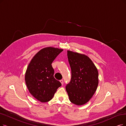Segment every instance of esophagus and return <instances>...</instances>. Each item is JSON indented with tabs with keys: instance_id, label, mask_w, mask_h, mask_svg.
I'll use <instances>...</instances> for the list:
<instances>
[{
	"instance_id": "obj_1",
	"label": "esophagus",
	"mask_w": 126,
	"mask_h": 126,
	"mask_svg": "<svg viewBox=\"0 0 126 126\" xmlns=\"http://www.w3.org/2000/svg\"><path fill=\"white\" fill-rule=\"evenodd\" d=\"M60 83H62V85H63V79H61V80H60Z\"/></svg>"
}]
</instances>
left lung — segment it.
I'll use <instances>...</instances> for the list:
<instances>
[{
  "mask_svg": "<svg viewBox=\"0 0 126 126\" xmlns=\"http://www.w3.org/2000/svg\"><path fill=\"white\" fill-rule=\"evenodd\" d=\"M71 69V79L66 86L69 100L78 105L89 101L98 85V71L95 65L86 55L67 51Z\"/></svg>",
  "mask_w": 126,
  "mask_h": 126,
  "instance_id": "obj_1",
  "label": "left lung"
}]
</instances>
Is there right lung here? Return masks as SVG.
Returning a JSON list of instances; mask_svg holds the SVG:
<instances>
[{
	"instance_id": "1",
	"label": "right lung",
	"mask_w": 126,
	"mask_h": 126,
	"mask_svg": "<svg viewBox=\"0 0 126 126\" xmlns=\"http://www.w3.org/2000/svg\"><path fill=\"white\" fill-rule=\"evenodd\" d=\"M63 49L47 47L39 51L28 64L25 82L29 93L42 102L51 100L62 84L54 77L52 63Z\"/></svg>"
}]
</instances>
